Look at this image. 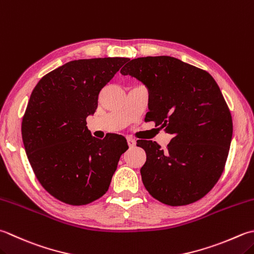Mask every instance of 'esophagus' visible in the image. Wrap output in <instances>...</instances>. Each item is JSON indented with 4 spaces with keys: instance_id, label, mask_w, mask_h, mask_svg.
<instances>
[{
    "instance_id": "obj_1",
    "label": "esophagus",
    "mask_w": 254,
    "mask_h": 254,
    "mask_svg": "<svg viewBox=\"0 0 254 254\" xmlns=\"http://www.w3.org/2000/svg\"><path fill=\"white\" fill-rule=\"evenodd\" d=\"M127 144H128V146H130V147H134V146H135L136 142H135V140H134V138L127 137Z\"/></svg>"
}]
</instances>
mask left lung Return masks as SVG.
<instances>
[{
  "label": "left lung",
  "instance_id": "8db88e82",
  "mask_svg": "<svg viewBox=\"0 0 254 254\" xmlns=\"http://www.w3.org/2000/svg\"><path fill=\"white\" fill-rule=\"evenodd\" d=\"M121 73L146 86L145 120L173 134L166 150L137 141L146 153L141 168L146 190L168 206L199 200L220 178L232 138L231 113L215 79L170 56L132 59Z\"/></svg>",
  "mask_w": 254,
  "mask_h": 254
}]
</instances>
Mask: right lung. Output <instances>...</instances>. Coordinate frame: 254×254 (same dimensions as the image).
<instances>
[{
    "mask_svg": "<svg viewBox=\"0 0 254 254\" xmlns=\"http://www.w3.org/2000/svg\"><path fill=\"white\" fill-rule=\"evenodd\" d=\"M128 58L78 59L48 72L34 88L22 121L25 151L38 182L56 199L87 205L109 190L126 138L91 135L87 117L99 93Z\"/></svg>",
    "mask_w": 254,
    "mask_h": 254,
    "instance_id": "1",
    "label": "right lung"
}]
</instances>
